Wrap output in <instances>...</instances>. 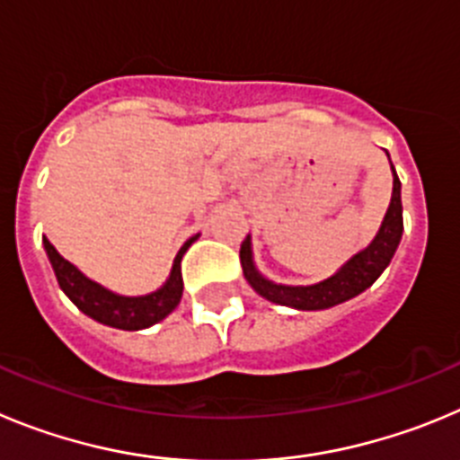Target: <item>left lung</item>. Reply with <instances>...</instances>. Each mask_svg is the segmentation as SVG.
I'll use <instances>...</instances> for the list:
<instances>
[{
    "label": "left lung",
    "instance_id": "obj_1",
    "mask_svg": "<svg viewBox=\"0 0 460 460\" xmlns=\"http://www.w3.org/2000/svg\"><path fill=\"white\" fill-rule=\"evenodd\" d=\"M390 158V153H387ZM392 164V160H390ZM392 199L390 208L385 213L383 225L378 234L374 235L369 245L350 256L334 275L328 279L307 284V287H291V284H277L261 275L254 263V252H252V235H247L240 245V263H243V275L250 281V287L261 297L281 305V307L300 309V312H321V309L337 307L341 302L353 300L355 296L364 293L367 288L383 275V270L390 266L392 256L401 243L403 234V206H401V181L392 164Z\"/></svg>",
    "mask_w": 460,
    "mask_h": 460
}]
</instances>
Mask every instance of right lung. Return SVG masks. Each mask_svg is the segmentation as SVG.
Segmentation results:
<instances>
[{
  "label": "right lung",
  "mask_w": 460,
  "mask_h": 460,
  "mask_svg": "<svg viewBox=\"0 0 460 460\" xmlns=\"http://www.w3.org/2000/svg\"><path fill=\"white\" fill-rule=\"evenodd\" d=\"M197 238H199V234L185 240V245L181 247L176 259H173L167 281L158 291L146 293V296H121V293L110 291L98 281L89 279L84 272L77 270L70 261H66L48 238H43V247L48 252V259L52 263V270H55L61 291L73 300V305L80 312H84L86 316L102 323V325H110V328L144 330L167 318L173 309L179 307L181 297H183L181 259Z\"/></svg>",
  "instance_id": "obj_1"
}]
</instances>
